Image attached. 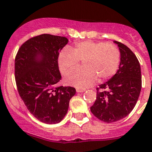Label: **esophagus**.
<instances>
[{"label":"esophagus","instance_id":"34e87169","mask_svg":"<svg viewBox=\"0 0 152 152\" xmlns=\"http://www.w3.org/2000/svg\"><path fill=\"white\" fill-rule=\"evenodd\" d=\"M76 92H78V93H80V92H84L85 91H86V89L84 88H76Z\"/></svg>","mask_w":152,"mask_h":152}]
</instances>
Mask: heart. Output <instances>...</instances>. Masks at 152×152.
<instances>
[{"instance_id": "heart-1", "label": "heart", "mask_w": 152, "mask_h": 152, "mask_svg": "<svg viewBox=\"0 0 152 152\" xmlns=\"http://www.w3.org/2000/svg\"><path fill=\"white\" fill-rule=\"evenodd\" d=\"M120 59V51L113 44L86 40L61 49L58 55V64L61 73L66 76L83 61V68L67 75L65 83L83 88L91 86L97 78L99 82L111 78L117 72Z\"/></svg>"}]
</instances>
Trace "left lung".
Masks as SVG:
<instances>
[{
	"label": "left lung",
	"instance_id": "obj_1",
	"mask_svg": "<svg viewBox=\"0 0 152 152\" xmlns=\"http://www.w3.org/2000/svg\"><path fill=\"white\" fill-rule=\"evenodd\" d=\"M121 60L115 74L97 88V99L91 107L94 116L106 123L119 121L134 108L142 88L140 64L134 53L121 42Z\"/></svg>",
	"mask_w": 152,
	"mask_h": 152
}]
</instances>
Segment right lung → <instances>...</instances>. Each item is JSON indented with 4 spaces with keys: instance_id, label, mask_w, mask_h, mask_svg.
Returning a JSON list of instances; mask_svg holds the SVG:
<instances>
[{
    "instance_id": "add662e5",
    "label": "right lung",
    "mask_w": 152,
    "mask_h": 152,
    "mask_svg": "<svg viewBox=\"0 0 152 152\" xmlns=\"http://www.w3.org/2000/svg\"><path fill=\"white\" fill-rule=\"evenodd\" d=\"M67 42L65 37L44 34L24 42L15 56L18 94L30 113L45 124L61 121L76 94L70 86L56 87L61 79L58 55Z\"/></svg>"
}]
</instances>
